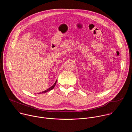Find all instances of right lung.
<instances>
[{"label":"right lung","instance_id":"add662e5","mask_svg":"<svg viewBox=\"0 0 132 132\" xmlns=\"http://www.w3.org/2000/svg\"><path fill=\"white\" fill-rule=\"evenodd\" d=\"M56 82H57V80H56V81H55V82L54 83V84L52 86H51L50 88H49L48 89H47L46 90H45V91H42V92H40V93H39L40 94V93H45V92H48V91H50V90H52V89L55 87V85H56Z\"/></svg>","mask_w":132,"mask_h":132}]
</instances>
